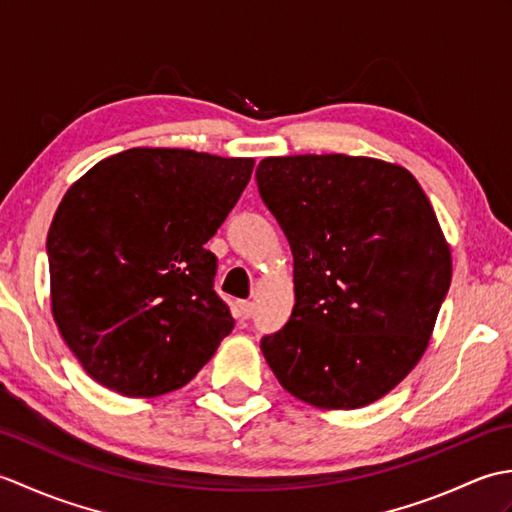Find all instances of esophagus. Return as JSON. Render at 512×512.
Masks as SVG:
<instances>
[{
	"mask_svg": "<svg viewBox=\"0 0 512 512\" xmlns=\"http://www.w3.org/2000/svg\"><path fill=\"white\" fill-rule=\"evenodd\" d=\"M239 317L242 319H250L253 317V312H255V303H250V301H239Z\"/></svg>",
	"mask_w": 512,
	"mask_h": 512,
	"instance_id": "esophagus-1",
	"label": "esophagus"
}]
</instances>
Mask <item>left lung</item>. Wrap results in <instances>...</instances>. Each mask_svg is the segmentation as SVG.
<instances>
[{"label": "left lung", "mask_w": 512, "mask_h": 512, "mask_svg": "<svg viewBox=\"0 0 512 512\" xmlns=\"http://www.w3.org/2000/svg\"><path fill=\"white\" fill-rule=\"evenodd\" d=\"M257 187L295 259V308L264 336L286 391L319 409L389 394L427 350L451 248L411 173L345 154L264 158Z\"/></svg>", "instance_id": "left-lung-1"}]
</instances>
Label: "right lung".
<instances>
[{"mask_svg":"<svg viewBox=\"0 0 512 512\" xmlns=\"http://www.w3.org/2000/svg\"><path fill=\"white\" fill-rule=\"evenodd\" d=\"M253 158L134 147L63 195L48 231L52 317L96 383L132 398L180 389L233 330L204 244Z\"/></svg>","mask_w":512,"mask_h":512,"instance_id":"1","label":"right lung"}]
</instances>
